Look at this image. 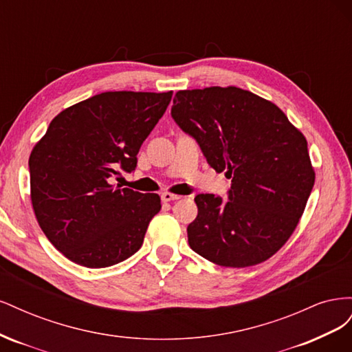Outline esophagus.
Instances as JSON below:
<instances>
[{"label": "esophagus", "mask_w": 352, "mask_h": 352, "mask_svg": "<svg viewBox=\"0 0 352 352\" xmlns=\"http://www.w3.org/2000/svg\"><path fill=\"white\" fill-rule=\"evenodd\" d=\"M180 197L179 195H175V194H170V192H163L162 194V201L163 202H170V201H176L179 199Z\"/></svg>", "instance_id": "obj_1"}]
</instances>
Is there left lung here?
Instances as JSON below:
<instances>
[{
	"label": "left lung",
	"instance_id": "8db88e82",
	"mask_svg": "<svg viewBox=\"0 0 352 352\" xmlns=\"http://www.w3.org/2000/svg\"><path fill=\"white\" fill-rule=\"evenodd\" d=\"M172 117L232 179L228 201L195 197L189 247L223 267L269 260L291 238L314 186L305 136L278 105L236 87L179 91Z\"/></svg>",
	"mask_w": 352,
	"mask_h": 352
}]
</instances>
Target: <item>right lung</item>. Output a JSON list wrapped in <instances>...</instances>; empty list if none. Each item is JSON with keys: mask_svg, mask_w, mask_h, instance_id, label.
I'll return each mask as SVG.
<instances>
[{"mask_svg": "<svg viewBox=\"0 0 352 352\" xmlns=\"http://www.w3.org/2000/svg\"><path fill=\"white\" fill-rule=\"evenodd\" d=\"M173 92H102L63 110L29 157L30 199L48 241L70 261L110 267L142 247L162 208L157 194L113 185L138 153Z\"/></svg>", "mask_w": 352, "mask_h": 352, "instance_id": "1", "label": "right lung"}]
</instances>
